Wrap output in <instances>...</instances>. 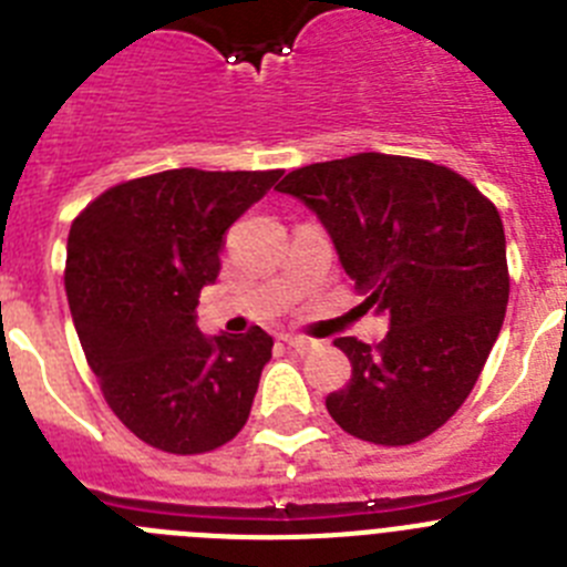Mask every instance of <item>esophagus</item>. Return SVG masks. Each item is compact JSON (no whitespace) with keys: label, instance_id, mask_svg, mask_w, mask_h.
Segmentation results:
<instances>
[{"label":"esophagus","instance_id":"esophagus-1","mask_svg":"<svg viewBox=\"0 0 567 567\" xmlns=\"http://www.w3.org/2000/svg\"><path fill=\"white\" fill-rule=\"evenodd\" d=\"M280 340L287 346H292V349H298V352H309V349H315V340L309 338H300V334H280Z\"/></svg>","mask_w":567,"mask_h":567}]
</instances>
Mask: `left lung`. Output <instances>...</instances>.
Segmentation results:
<instances>
[{
  "instance_id": "obj_1",
  "label": "left lung",
  "mask_w": 567,
  "mask_h": 567,
  "mask_svg": "<svg viewBox=\"0 0 567 567\" xmlns=\"http://www.w3.org/2000/svg\"><path fill=\"white\" fill-rule=\"evenodd\" d=\"M298 198L332 238L360 307L389 318L378 346L338 338L352 380L327 398L343 432L409 445L468 398L508 307L497 207L463 175L420 158L358 153L292 169Z\"/></svg>"
}]
</instances>
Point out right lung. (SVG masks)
Instances as JSON below:
<instances>
[{"instance_id":"obj_1","label":"right lung","mask_w":567,"mask_h":567,"mask_svg":"<svg viewBox=\"0 0 567 567\" xmlns=\"http://www.w3.org/2000/svg\"><path fill=\"white\" fill-rule=\"evenodd\" d=\"M269 173L164 169L102 193L68 235L70 315L115 417L169 454L229 443L252 409L272 338H204L195 307L224 233L272 189Z\"/></svg>"}]
</instances>
